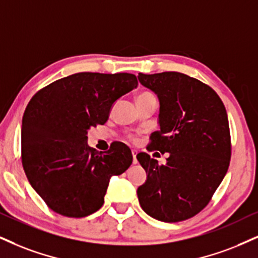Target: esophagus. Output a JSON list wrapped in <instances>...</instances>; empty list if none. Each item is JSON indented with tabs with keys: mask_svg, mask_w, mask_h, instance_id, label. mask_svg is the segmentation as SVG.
Returning <instances> with one entry per match:
<instances>
[{
	"mask_svg": "<svg viewBox=\"0 0 258 258\" xmlns=\"http://www.w3.org/2000/svg\"><path fill=\"white\" fill-rule=\"evenodd\" d=\"M132 154H133V163L138 164V159H136V154H138V152L132 151Z\"/></svg>",
	"mask_w": 258,
	"mask_h": 258,
	"instance_id": "obj_1",
	"label": "esophagus"
}]
</instances>
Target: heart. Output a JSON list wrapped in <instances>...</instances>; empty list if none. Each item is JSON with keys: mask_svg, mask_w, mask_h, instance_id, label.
<instances>
[{"mask_svg": "<svg viewBox=\"0 0 258 258\" xmlns=\"http://www.w3.org/2000/svg\"><path fill=\"white\" fill-rule=\"evenodd\" d=\"M147 99H155V97L151 93V92H141V93L138 95V98H136V101H142V100H147ZM130 140L135 141L136 139L134 138V136H130Z\"/></svg>", "mask_w": 258, "mask_h": 258, "instance_id": "heart-1", "label": "heart"}]
</instances>
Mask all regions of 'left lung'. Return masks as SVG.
I'll list each match as a JSON object with an SVG mask.
<instances>
[{
  "mask_svg": "<svg viewBox=\"0 0 258 258\" xmlns=\"http://www.w3.org/2000/svg\"><path fill=\"white\" fill-rule=\"evenodd\" d=\"M139 81L160 101V129L147 149L168 153L165 165L145 152L136 155L147 172L139 202L157 220H186L206 208L230 166L226 109L212 87L182 73H139Z\"/></svg>",
  "mask_w": 258,
  "mask_h": 258,
  "instance_id": "1",
  "label": "left lung"
}]
</instances>
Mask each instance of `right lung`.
Here are the masks:
<instances>
[{
	"instance_id": "1",
	"label": "right lung",
	"mask_w": 258,
	"mask_h": 258,
	"mask_svg": "<svg viewBox=\"0 0 258 258\" xmlns=\"http://www.w3.org/2000/svg\"><path fill=\"white\" fill-rule=\"evenodd\" d=\"M129 73H76L32 97L22 117L21 161L28 182L50 209L84 218L101 208L113 174L133 163L132 151L112 142L109 151L87 145V130L103 125L112 104L138 87Z\"/></svg>"
}]
</instances>
